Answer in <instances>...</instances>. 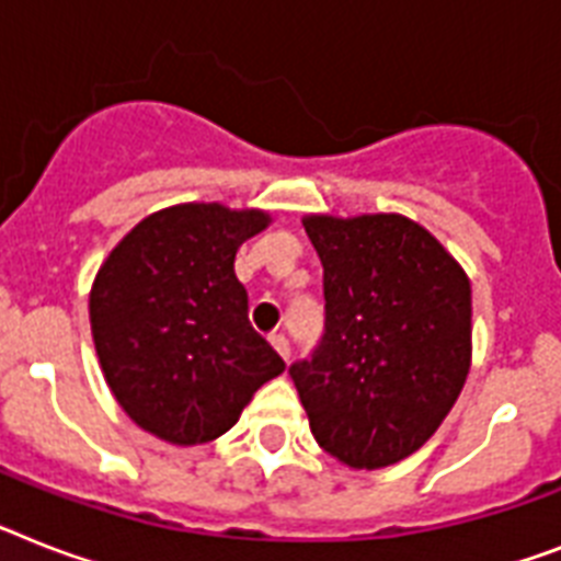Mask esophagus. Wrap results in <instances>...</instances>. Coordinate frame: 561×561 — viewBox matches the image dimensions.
<instances>
[{
    "label": "esophagus",
    "mask_w": 561,
    "mask_h": 561,
    "mask_svg": "<svg viewBox=\"0 0 561 561\" xmlns=\"http://www.w3.org/2000/svg\"><path fill=\"white\" fill-rule=\"evenodd\" d=\"M271 345H273V348H276V352H279V357L285 359V363H288V357H290L288 336H285V334H273L271 336Z\"/></svg>",
    "instance_id": "obj_1"
}]
</instances>
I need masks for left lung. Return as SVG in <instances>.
Masks as SVG:
<instances>
[{"instance_id": "8db88e82", "label": "left lung", "mask_w": 561, "mask_h": 561, "mask_svg": "<svg viewBox=\"0 0 561 561\" xmlns=\"http://www.w3.org/2000/svg\"><path fill=\"white\" fill-rule=\"evenodd\" d=\"M302 227L322 262L325 334L290 377L317 444L352 470H380L417 453L467 383L470 276L400 213H320Z\"/></svg>"}]
</instances>
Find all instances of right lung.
<instances>
[{"label":"right lung","instance_id":"obj_1","mask_svg":"<svg viewBox=\"0 0 561 561\" xmlns=\"http://www.w3.org/2000/svg\"><path fill=\"white\" fill-rule=\"evenodd\" d=\"M271 225L265 209L190 202L131 227L100 265L89 320L121 409L154 438L225 435L285 363L248 320L236 250Z\"/></svg>","mask_w":561,"mask_h":561}]
</instances>
